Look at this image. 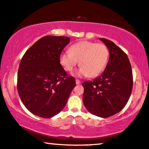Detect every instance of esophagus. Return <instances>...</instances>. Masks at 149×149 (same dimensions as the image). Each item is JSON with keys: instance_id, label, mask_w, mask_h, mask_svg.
Listing matches in <instances>:
<instances>
[{"instance_id": "esophagus-1", "label": "esophagus", "mask_w": 149, "mask_h": 149, "mask_svg": "<svg viewBox=\"0 0 149 149\" xmlns=\"http://www.w3.org/2000/svg\"><path fill=\"white\" fill-rule=\"evenodd\" d=\"M76 84H77V85H79V84H81L80 81V80H76Z\"/></svg>"}]
</instances>
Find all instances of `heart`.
<instances>
[{
	"mask_svg": "<svg viewBox=\"0 0 149 149\" xmlns=\"http://www.w3.org/2000/svg\"><path fill=\"white\" fill-rule=\"evenodd\" d=\"M109 49L104 43L81 41L73 44L70 50L60 55V62L66 71H71L78 62L80 67L76 74L79 76L96 77L106 69L109 60Z\"/></svg>",
	"mask_w": 149,
	"mask_h": 149,
	"instance_id": "obj_1",
	"label": "heart"
}]
</instances>
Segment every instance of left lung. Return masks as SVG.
<instances>
[{"label":"left lung","instance_id":"8db88e82","mask_svg":"<svg viewBox=\"0 0 149 149\" xmlns=\"http://www.w3.org/2000/svg\"><path fill=\"white\" fill-rule=\"evenodd\" d=\"M100 39L108 47L110 58L101 76L82 84V100L89 112L107 118L125 106L132 91L133 75L127 55L112 41Z\"/></svg>","mask_w":149,"mask_h":149}]
</instances>
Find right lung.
<instances>
[{"mask_svg": "<svg viewBox=\"0 0 149 149\" xmlns=\"http://www.w3.org/2000/svg\"><path fill=\"white\" fill-rule=\"evenodd\" d=\"M67 37H43L26 52L19 63L17 88L26 108L33 114L51 118L64 108L76 80L60 63Z\"/></svg>", "mask_w": 149, "mask_h": 149, "instance_id": "add662e5", "label": "right lung"}]
</instances>
